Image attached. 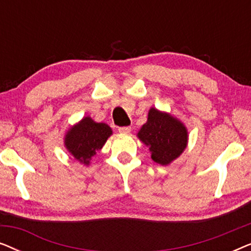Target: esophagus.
I'll return each instance as SVG.
<instances>
[{
    "instance_id": "esophagus-1",
    "label": "esophagus",
    "mask_w": 251,
    "mask_h": 251,
    "mask_svg": "<svg viewBox=\"0 0 251 251\" xmlns=\"http://www.w3.org/2000/svg\"><path fill=\"white\" fill-rule=\"evenodd\" d=\"M119 131L122 133H129L130 131H131V126H120Z\"/></svg>"
}]
</instances>
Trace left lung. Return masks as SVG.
Here are the masks:
<instances>
[{"instance_id": "left-lung-1", "label": "left lung", "mask_w": 251, "mask_h": 251, "mask_svg": "<svg viewBox=\"0 0 251 251\" xmlns=\"http://www.w3.org/2000/svg\"><path fill=\"white\" fill-rule=\"evenodd\" d=\"M138 137L150 146L152 159L162 166L179 156L187 144V130L183 123L155 108L150 109Z\"/></svg>"}]
</instances>
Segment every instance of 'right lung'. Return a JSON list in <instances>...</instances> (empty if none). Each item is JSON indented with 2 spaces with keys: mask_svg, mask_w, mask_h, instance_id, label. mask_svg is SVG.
Returning a JSON list of instances; mask_svg holds the SVG:
<instances>
[{
  "mask_svg": "<svg viewBox=\"0 0 251 251\" xmlns=\"http://www.w3.org/2000/svg\"><path fill=\"white\" fill-rule=\"evenodd\" d=\"M111 135L112 129L107 125L95 122L88 116L67 132L65 145L75 159L89 164Z\"/></svg>",
  "mask_w": 251,
  "mask_h": 251,
  "instance_id": "add662e5",
  "label": "right lung"
}]
</instances>
